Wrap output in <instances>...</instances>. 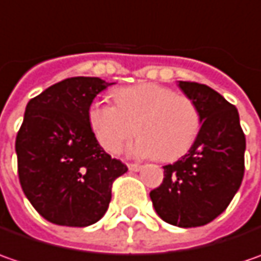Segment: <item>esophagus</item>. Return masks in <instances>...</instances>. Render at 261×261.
I'll return each mask as SVG.
<instances>
[{"instance_id":"obj_1","label":"esophagus","mask_w":261,"mask_h":261,"mask_svg":"<svg viewBox=\"0 0 261 261\" xmlns=\"http://www.w3.org/2000/svg\"><path fill=\"white\" fill-rule=\"evenodd\" d=\"M127 168H129V171H139L142 167L139 164H127Z\"/></svg>"}]
</instances>
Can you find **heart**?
I'll list each match as a JSON object with an SVG mask.
<instances>
[{
	"mask_svg": "<svg viewBox=\"0 0 261 261\" xmlns=\"http://www.w3.org/2000/svg\"><path fill=\"white\" fill-rule=\"evenodd\" d=\"M113 95L116 105L95 100L87 110L88 126L106 151L116 154L135 132L141 136L129 146L134 156L174 161L193 146L202 116L192 98L155 83L122 87Z\"/></svg>",
	"mask_w": 261,
	"mask_h": 261,
	"instance_id": "heart-1",
	"label": "heart"
}]
</instances>
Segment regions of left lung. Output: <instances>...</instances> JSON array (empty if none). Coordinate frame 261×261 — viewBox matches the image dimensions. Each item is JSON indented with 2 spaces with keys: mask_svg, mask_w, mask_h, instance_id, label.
Wrapping results in <instances>:
<instances>
[{
  "mask_svg": "<svg viewBox=\"0 0 261 261\" xmlns=\"http://www.w3.org/2000/svg\"><path fill=\"white\" fill-rule=\"evenodd\" d=\"M200 110L202 127L193 146L174 164L164 166V180L149 196L167 224L192 228L225 211L244 177L246 136L236 106L205 84L178 81Z\"/></svg>",
  "mask_w": 261,
  "mask_h": 261,
  "instance_id": "left-lung-1",
  "label": "left lung"
}]
</instances>
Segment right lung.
<instances>
[{"label": "right lung", "mask_w": 261, "mask_h": 261, "mask_svg": "<svg viewBox=\"0 0 261 261\" xmlns=\"http://www.w3.org/2000/svg\"><path fill=\"white\" fill-rule=\"evenodd\" d=\"M115 83L74 76L56 83L25 106L15 138L18 178L25 197L49 222L88 226L105 215L112 185L127 167L93 135L87 110Z\"/></svg>", "instance_id": "obj_1"}]
</instances>
